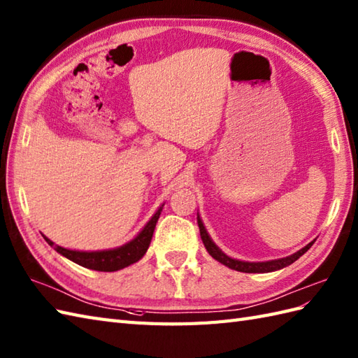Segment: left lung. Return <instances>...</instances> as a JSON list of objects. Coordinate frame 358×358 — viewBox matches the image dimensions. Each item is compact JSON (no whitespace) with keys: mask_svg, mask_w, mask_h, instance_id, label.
<instances>
[{"mask_svg":"<svg viewBox=\"0 0 358 358\" xmlns=\"http://www.w3.org/2000/svg\"><path fill=\"white\" fill-rule=\"evenodd\" d=\"M198 220V227H199V235H201L203 239V244L206 247V250L209 252V255L213 257V259H217L218 262H221L222 265H226V267L231 268V270H236V271H243V273H270V271H276L287 267V265L293 264L294 261H297L299 257H301L305 252L310 250V247L314 244L310 243L308 245H305L301 250L296 252L292 256H287V257H280V259H273V261H267V262H245V261H238L234 259V257L227 256L226 253H222L220 248L215 245L213 241L210 239L209 234H207V230L204 227V224L201 221V218L196 217Z\"/></svg>","mask_w":358,"mask_h":358,"instance_id":"8db88e82","label":"left lung"}]
</instances>
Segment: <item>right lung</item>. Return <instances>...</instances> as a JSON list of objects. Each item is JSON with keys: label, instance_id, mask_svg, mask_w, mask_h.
<instances>
[{"label": "right lung", "instance_id": "add662e5", "mask_svg": "<svg viewBox=\"0 0 358 358\" xmlns=\"http://www.w3.org/2000/svg\"><path fill=\"white\" fill-rule=\"evenodd\" d=\"M163 210V206L159 207V210L154 213V217L149 220L146 226L141 229L140 234L129 241V243L123 244L117 248H111V250H101V252H79V250H70V248H64L61 245H56L53 241H50L47 236L44 239L52 245L57 253L65 256L66 259L76 262L82 267L96 270V271H117L128 265L140 261L145 256L151 239L154 235L155 224L160 218V213Z\"/></svg>", "mask_w": 358, "mask_h": 358}]
</instances>
